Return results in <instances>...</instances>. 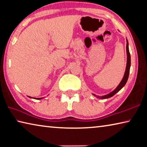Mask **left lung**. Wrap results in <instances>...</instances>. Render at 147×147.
<instances>
[{"label": "left lung", "instance_id": "8db88e82", "mask_svg": "<svg viewBox=\"0 0 147 147\" xmlns=\"http://www.w3.org/2000/svg\"><path fill=\"white\" fill-rule=\"evenodd\" d=\"M126 50H127V66H126V69H125V74H124V76H123L121 81L120 82L119 85H118L116 87V88H115L114 90L110 92V93H109V94H108L107 95H105V96H96V95L92 94L95 97H96L97 98H99L100 99H105L110 98V97L114 96V95L117 93V92H119L121 89L123 88V87H124L125 85L126 84V83H127V82L128 81V76H129L130 64H131L130 54V52H129V48H128V42L127 39V46H126Z\"/></svg>", "mask_w": 147, "mask_h": 147}]
</instances>
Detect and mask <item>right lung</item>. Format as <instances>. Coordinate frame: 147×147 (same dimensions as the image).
<instances>
[{
	"mask_svg": "<svg viewBox=\"0 0 147 147\" xmlns=\"http://www.w3.org/2000/svg\"><path fill=\"white\" fill-rule=\"evenodd\" d=\"M28 97H30V98H33V99H43V97H41V98H33V97H32L30 96H28Z\"/></svg>",
	"mask_w": 147,
	"mask_h": 147,
	"instance_id": "1",
	"label": "right lung"
}]
</instances>
